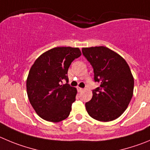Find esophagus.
<instances>
[{
    "label": "esophagus",
    "instance_id": "obj_1",
    "mask_svg": "<svg viewBox=\"0 0 150 150\" xmlns=\"http://www.w3.org/2000/svg\"><path fill=\"white\" fill-rule=\"evenodd\" d=\"M77 89H78V92H82V91H83V88L78 87V88H77Z\"/></svg>",
    "mask_w": 150,
    "mask_h": 150
}]
</instances>
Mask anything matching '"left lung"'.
Returning a JSON list of instances; mask_svg holds the SVG:
<instances>
[{
  "mask_svg": "<svg viewBox=\"0 0 150 150\" xmlns=\"http://www.w3.org/2000/svg\"><path fill=\"white\" fill-rule=\"evenodd\" d=\"M82 53L93 68L94 81L100 83L85 103L86 111L98 121H113L127 110L133 95L134 78L129 67L107 47L82 48Z\"/></svg>",
  "mask_w": 150,
  "mask_h": 150,
  "instance_id": "8db88e82",
  "label": "left lung"
}]
</instances>
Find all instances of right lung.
<instances>
[{
  "label": "right lung",
  "instance_id": "1",
  "mask_svg": "<svg viewBox=\"0 0 150 150\" xmlns=\"http://www.w3.org/2000/svg\"><path fill=\"white\" fill-rule=\"evenodd\" d=\"M81 52L78 48L55 47L35 61L26 80L28 98L37 114L51 122L66 119L77 90L68 83V69ZM64 80L67 83L62 85Z\"/></svg>",
  "mask_w": 150,
  "mask_h": 150
}]
</instances>
